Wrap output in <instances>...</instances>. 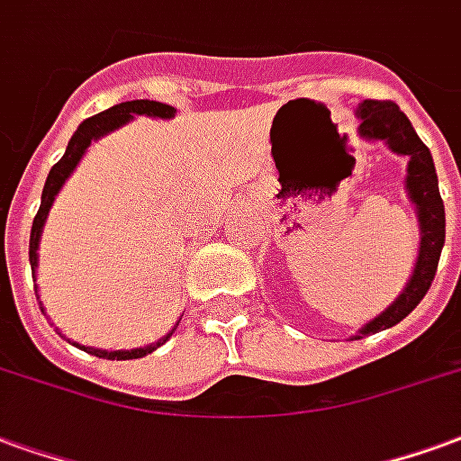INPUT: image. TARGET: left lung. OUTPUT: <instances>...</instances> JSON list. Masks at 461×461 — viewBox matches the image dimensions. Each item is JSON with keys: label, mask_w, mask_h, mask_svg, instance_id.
<instances>
[{"label": "left lung", "mask_w": 461, "mask_h": 461, "mask_svg": "<svg viewBox=\"0 0 461 461\" xmlns=\"http://www.w3.org/2000/svg\"><path fill=\"white\" fill-rule=\"evenodd\" d=\"M356 117H358V134L364 140L385 142L391 147V152L408 157L405 191H408L410 201L415 203L420 223V250L415 270L410 275L405 290L395 297L391 307L358 329L354 339H364L368 334L383 331V329L395 327L428 294L429 285L435 280V272H438L442 245H445V203L439 196L438 171H435L432 154L422 144L418 132L412 130V124L401 107L391 100H364L356 107Z\"/></svg>", "instance_id": "left-lung-1"}]
</instances>
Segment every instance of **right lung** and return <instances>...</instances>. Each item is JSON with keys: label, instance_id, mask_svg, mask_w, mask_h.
<instances>
[{"label": "right lung", "instance_id": "1", "mask_svg": "<svg viewBox=\"0 0 461 461\" xmlns=\"http://www.w3.org/2000/svg\"><path fill=\"white\" fill-rule=\"evenodd\" d=\"M174 107L164 105V103H157V100H127V103H120V105L110 107L105 113H100L95 117H88L86 122H80V127L76 130V134L70 137L68 147H66V154L60 157L56 164L49 171V179L43 184V194H41V206H39V213L33 218L32 226V240H29V263H32V272L36 275V267H39V243H41V233H43V223L49 218V211L53 206V198L59 196L60 186L66 184L73 169L78 167V161L83 159V154L90 147L93 140H100L103 134L113 132L117 127H122L132 120L134 115H147V117H161V120H169L174 117ZM41 304V302H39ZM43 312V309H41ZM179 327V321L174 324V329ZM171 329L167 337H161L157 344L142 346V348H130V351H103V348H93V346H80L86 354H93L97 358H110V361H130V358H142V356L152 354L154 348H159L161 344H167L169 337L174 334Z\"/></svg>", "mask_w": 461, "mask_h": 461}]
</instances>
